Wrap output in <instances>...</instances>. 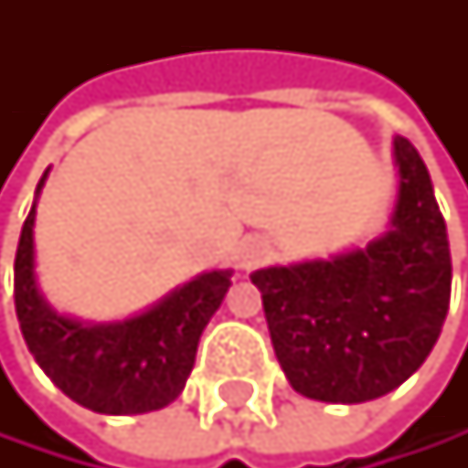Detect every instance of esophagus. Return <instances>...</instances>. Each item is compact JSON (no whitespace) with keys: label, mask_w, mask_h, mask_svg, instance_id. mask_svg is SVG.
I'll use <instances>...</instances> for the list:
<instances>
[{"label":"esophagus","mask_w":468,"mask_h":468,"mask_svg":"<svg viewBox=\"0 0 468 468\" xmlns=\"http://www.w3.org/2000/svg\"><path fill=\"white\" fill-rule=\"evenodd\" d=\"M266 255H269V247L261 239H247L239 247V263H241V269H247V272L250 269H258L266 261Z\"/></svg>","instance_id":"34e87169"}]
</instances>
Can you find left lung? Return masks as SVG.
Masks as SVG:
<instances>
[{
	"mask_svg": "<svg viewBox=\"0 0 468 468\" xmlns=\"http://www.w3.org/2000/svg\"><path fill=\"white\" fill-rule=\"evenodd\" d=\"M393 163L396 202L379 239L250 275L275 356L305 399H379L407 382L438 343L452 292L446 224L410 140H393Z\"/></svg>",
	"mask_w": 468,
	"mask_h": 468,
	"instance_id": "left-lung-1",
	"label": "left lung"
}]
</instances>
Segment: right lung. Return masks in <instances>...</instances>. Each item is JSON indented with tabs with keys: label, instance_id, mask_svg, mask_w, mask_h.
Wrapping results in <instances>:
<instances>
[{
	"label": "right lung",
	"instance_id": "add662e5",
	"mask_svg": "<svg viewBox=\"0 0 468 468\" xmlns=\"http://www.w3.org/2000/svg\"><path fill=\"white\" fill-rule=\"evenodd\" d=\"M44 171L30 216L16 250V314L38 367L80 407L103 416H140L168 407L196 362L199 336L232 286V269H210L176 286L151 309L112 323L61 314L36 278V207L47 182Z\"/></svg>",
	"mask_w": 468,
	"mask_h": 468
}]
</instances>
